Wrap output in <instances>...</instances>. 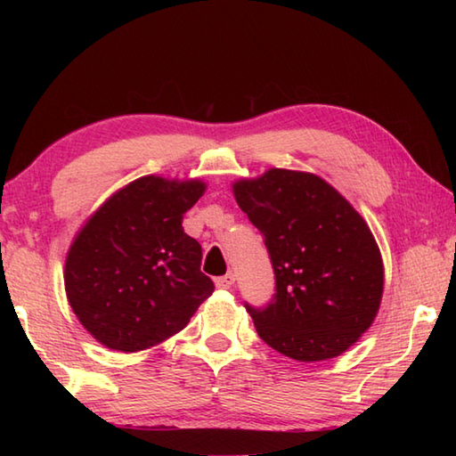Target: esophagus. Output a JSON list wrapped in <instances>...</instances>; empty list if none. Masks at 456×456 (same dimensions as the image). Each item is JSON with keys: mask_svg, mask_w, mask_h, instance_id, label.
Segmentation results:
<instances>
[{"mask_svg": "<svg viewBox=\"0 0 456 456\" xmlns=\"http://www.w3.org/2000/svg\"><path fill=\"white\" fill-rule=\"evenodd\" d=\"M233 284H235V276L233 274H225V276L216 278V286L219 289H229Z\"/></svg>", "mask_w": 456, "mask_h": 456, "instance_id": "obj_1", "label": "esophagus"}]
</instances>
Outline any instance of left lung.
<instances>
[{"instance_id": "left-lung-1", "label": "left lung", "mask_w": 456, "mask_h": 456, "mask_svg": "<svg viewBox=\"0 0 456 456\" xmlns=\"http://www.w3.org/2000/svg\"><path fill=\"white\" fill-rule=\"evenodd\" d=\"M239 208L265 237L274 296L245 302L266 345L304 362L345 353L372 325L384 266L364 219L315 174L273 168L233 186Z\"/></svg>"}]
</instances>
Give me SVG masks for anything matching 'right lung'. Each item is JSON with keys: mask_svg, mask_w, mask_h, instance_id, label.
<instances>
[{"mask_svg": "<svg viewBox=\"0 0 456 456\" xmlns=\"http://www.w3.org/2000/svg\"><path fill=\"white\" fill-rule=\"evenodd\" d=\"M206 183L144 176L94 213L68 250L64 286L76 317L113 351L134 353L182 331L213 292L201 247L182 217Z\"/></svg>", "mask_w": 456, "mask_h": 456, "instance_id": "right-lung-1", "label": "right lung"}]
</instances>
